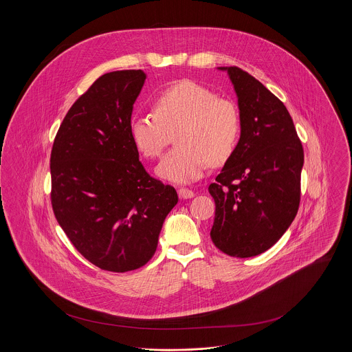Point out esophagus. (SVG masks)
Here are the masks:
<instances>
[{"instance_id": "34e87169", "label": "esophagus", "mask_w": 352, "mask_h": 352, "mask_svg": "<svg viewBox=\"0 0 352 352\" xmlns=\"http://www.w3.org/2000/svg\"><path fill=\"white\" fill-rule=\"evenodd\" d=\"M179 197H180V199H191L195 197V192L190 188L182 187V188H179Z\"/></svg>"}]
</instances>
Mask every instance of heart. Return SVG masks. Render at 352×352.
Wrapping results in <instances>:
<instances>
[{
	"instance_id": "heart-1",
	"label": "heart",
	"mask_w": 352,
	"mask_h": 352,
	"mask_svg": "<svg viewBox=\"0 0 352 352\" xmlns=\"http://www.w3.org/2000/svg\"><path fill=\"white\" fill-rule=\"evenodd\" d=\"M237 105L198 82L186 80L161 91L153 100V115L134 113L130 137L145 158H157L175 137L179 148L158 164L157 175L173 183L201 179L210 162L223 164L236 151L241 137Z\"/></svg>"
}]
</instances>
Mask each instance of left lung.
Segmentation results:
<instances>
[{
    "instance_id": "left-lung-1",
    "label": "left lung",
    "mask_w": 352,
    "mask_h": 352,
    "mask_svg": "<svg viewBox=\"0 0 352 352\" xmlns=\"http://www.w3.org/2000/svg\"><path fill=\"white\" fill-rule=\"evenodd\" d=\"M219 69L234 87L243 127L236 151L208 187L215 201L210 236L219 251L252 257L270 250L297 215L303 149L282 101L243 69Z\"/></svg>"
}]
</instances>
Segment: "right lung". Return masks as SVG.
Masks as SVG:
<instances>
[{
  "label": "right lung",
  "mask_w": 352,
  "mask_h": 352,
  "mask_svg": "<svg viewBox=\"0 0 352 352\" xmlns=\"http://www.w3.org/2000/svg\"><path fill=\"white\" fill-rule=\"evenodd\" d=\"M146 74L99 77L67 111L51 151V204L74 248L101 270L127 272L157 250L172 186L151 177L130 137V118Z\"/></svg>",
  "instance_id": "right-lung-1"
}]
</instances>
